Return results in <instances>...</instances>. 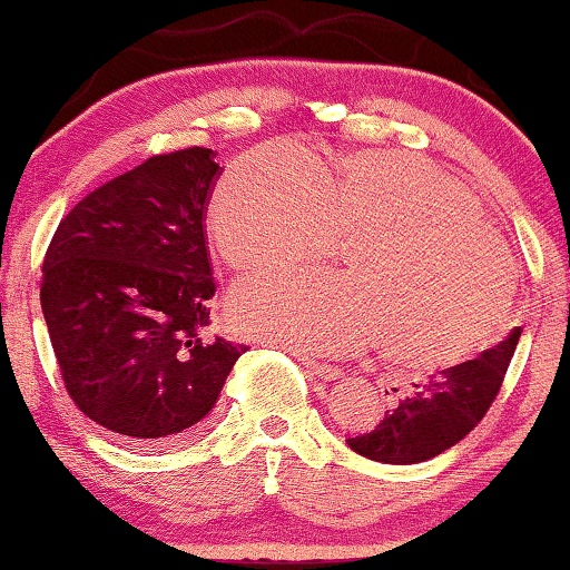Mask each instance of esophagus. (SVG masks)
Listing matches in <instances>:
<instances>
[{"mask_svg": "<svg viewBox=\"0 0 570 570\" xmlns=\"http://www.w3.org/2000/svg\"><path fill=\"white\" fill-rule=\"evenodd\" d=\"M302 362L308 366V370H312L316 377H322V380H340L342 377V366H336V364H326V362H314V360H304L302 356Z\"/></svg>", "mask_w": 570, "mask_h": 570, "instance_id": "obj_1", "label": "esophagus"}]
</instances>
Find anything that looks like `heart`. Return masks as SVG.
<instances>
[{
	"label": "heart",
	"instance_id": "b5f03b06",
	"mask_svg": "<svg viewBox=\"0 0 570 570\" xmlns=\"http://www.w3.org/2000/svg\"><path fill=\"white\" fill-rule=\"evenodd\" d=\"M208 234L236 276L316 262L346 240V274H288L234 294L240 330L302 352L377 342L382 360L438 370L488 344L515 294L513 254L478 200L404 153H350L314 176L282 148L248 153L218 180Z\"/></svg>",
	"mask_w": 570,
	"mask_h": 570
}]
</instances>
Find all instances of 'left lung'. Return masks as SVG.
<instances>
[{
  "instance_id": "1",
  "label": "left lung",
  "mask_w": 570,
  "mask_h": 570,
  "mask_svg": "<svg viewBox=\"0 0 570 570\" xmlns=\"http://www.w3.org/2000/svg\"><path fill=\"white\" fill-rule=\"evenodd\" d=\"M520 332L523 330L515 326L508 340L482 352L480 360L442 370L422 387L414 384L410 397H402L397 407L384 412L377 428L350 438L346 445L387 465H414L458 445L485 417L503 387Z\"/></svg>"
}]
</instances>
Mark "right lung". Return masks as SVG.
<instances>
[{"label": "right lung", "mask_w": 570, "mask_h": 570, "mask_svg": "<svg viewBox=\"0 0 570 570\" xmlns=\"http://www.w3.org/2000/svg\"><path fill=\"white\" fill-rule=\"evenodd\" d=\"M214 158L210 148L153 156L95 188L45 254L40 302L65 387L130 445L188 435L246 352L206 334Z\"/></svg>", "instance_id": "add662e5"}]
</instances>
